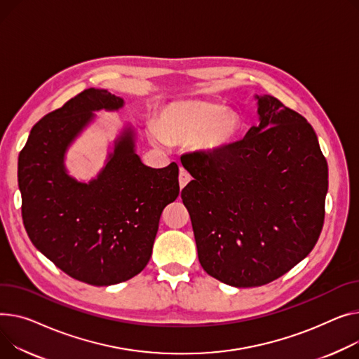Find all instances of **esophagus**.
I'll return each instance as SVG.
<instances>
[{"mask_svg":"<svg viewBox=\"0 0 359 359\" xmlns=\"http://www.w3.org/2000/svg\"><path fill=\"white\" fill-rule=\"evenodd\" d=\"M190 179H192V176H190L183 167H180V175H179V184H180V187H184L189 182H190Z\"/></svg>","mask_w":359,"mask_h":359,"instance_id":"1","label":"esophagus"}]
</instances>
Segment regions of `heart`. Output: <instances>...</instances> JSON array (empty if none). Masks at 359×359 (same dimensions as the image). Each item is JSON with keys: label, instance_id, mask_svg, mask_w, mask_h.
I'll use <instances>...</instances> for the list:
<instances>
[{"label": "heart", "instance_id": "obj_1", "mask_svg": "<svg viewBox=\"0 0 359 359\" xmlns=\"http://www.w3.org/2000/svg\"><path fill=\"white\" fill-rule=\"evenodd\" d=\"M240 114L206 101H184L165 105L157 118L151 137L157 142L184 144L195 141L201 153L217 156L231 149L241 137Z\"/></svg>", "mask_w": 359, "mask_h": 359}]
</instances>
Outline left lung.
<instances>
[{
    "label": "left lung",
    "mask_w": 359,
    "mask_h": 359,
    "mask_svg": "<svg viewBox=\"0 0 359 359\" xmlns=\"http://www.w3.org/2000/svg\"><path fill=\"white\" fill-rule=\"evenodd\" d=\"M259 124L226 151L189 157L182 190L203 270L233 287H258L292 270L323 228L327 163L306 118L271 95Z\"/></svg>",
    "instance_id": "1"
}]
</instances>
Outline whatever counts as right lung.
<instances>
[{
  "instance_id": "obj_1",
  "label": "right lung",
  "mask_w": 359,
  "mask_h": 359,
  "mask_svg": "<svg viewBox=\"0 0 359 359\" xmlns=\"http://www.w3.org/2000/svg\"><path fill=\"white\" fill-rule=\"evenodd\" d=\"M124 100L89 88L32 128L18 157L24 228L33 245L72 278L111 285L127 281L150 261L163 209L179 196V167L142 164L134 130L115 140L97 179L70 177L67 147L95 118Z\"/></svg>"
}]
</instances>
